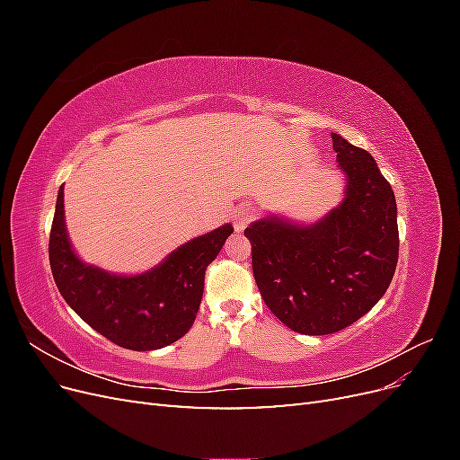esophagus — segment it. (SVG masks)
Here are the masks:
<instances>
[{
  "label": "esophagus",
  "instance_id": "1",
  "mask_svg": "<svg viewBox=\"0 0 460 460\" xmlns=\"http://www.w3.org/2000/svg\"><path fill=\"white\" fill-rule=\"evenodd\" d=\"M255 218V208L249 207V205H243L240 208H235V211L232 213V222H234V228L235 232H243L245 226L249 225Z\"/></svg>",
  "mask_w": 460,
  "mask_h": 460
}]
</instances>
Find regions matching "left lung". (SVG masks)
I'll return each instance as SVG.
<instances>
[{
	"label": "left lung",
	"mask_w": 460,
	"mask_h": 460,
	"mask_svg": "<svg viewBox=\"0 0 460 460\" xmlns=\"http://www.w3.org/2000/svg\"><path fill=\"white\" fill-rule=\"evenodd\" d=\"M347 188L314 225L264 217L245 228L257 288L280 323L305 336L340 332L392 284L399 259L394 190L368 151L332 134Z\"/></svg>",
	"instance_id": "1"
}]
</instances>
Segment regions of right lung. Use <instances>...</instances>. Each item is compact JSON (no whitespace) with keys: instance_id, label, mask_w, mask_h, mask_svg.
I'll list each match as a JSON object with an SVG mask.
<instances>
[{"instance_id":"add662e5","label":"right lung","mask_w":460,"mask_h":460,"mask_svg":"<svg viewBox=\"0 0 460 460\" xmlns=\"http://www.w3.org/2000/svg\"><path fill=\"white\" fill-rule=\"evenodd\" d=\"M232 232L225 225L193 238L144 274H111L76 257L65 228L61 186L49 234L53 280L68 307L109 341L132 351L161 349L191 328L205 270Z\"/></svg>"}]
</instances>
